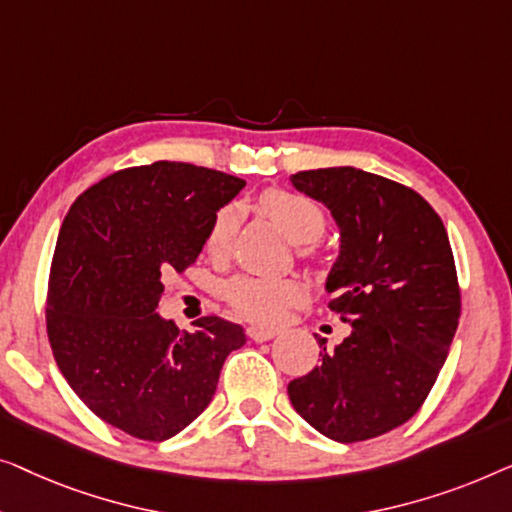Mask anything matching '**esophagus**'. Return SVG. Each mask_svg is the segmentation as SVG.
Here are the masks:
<instances>
[{
  "label": "esophagus",
  "mask_w": 512,
  "mask_h": 512,
  "mask_svg": "<svg viewBox=\"0 0 512 512\" xmlns=\"http://www.w3.org/2000/svg\"><path fill=\"white\" fill-rule=\"evenodd\" d=\"M278 331L276 329H262V327H250L248 329V336L253 338L255 343H264V341H271L273 336H276Z\"/></svg>",
  "instance_id": "obj_1"
}]
</instances>
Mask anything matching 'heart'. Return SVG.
Here are the masks:
<instances>
[{
    "label": "heart",
    "mask_w": 512,
    "mask_h": 512,
    "mask_svg": "<svg viewBox=\"0 0 512 512\" xmlns=\"http://www.w3.org/2000/svg\"><path fill=\"white\" fill-rule=\"evenodd\" d=\"M259 211L276 222L287 239L306 243L299 248L301 255L311 253L308 243L318 241L327 227V215L318 201L290 190H264L257 197ZM236 229L234 208H220L215 213L206 236V250L211 255H225ZM225 299L241 318L255 325H276L285 318L287 308L297 304L301 287L292 278L236 276L225 285Z\"/></svg>",
    "instance_id": "b5f03b06"
}]
</instances>
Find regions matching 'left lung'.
<instances>
[{
  "label": "left lung",
  "mask_w": 512,
  "mask_h": 512,
  "mask_svg": "<svg viewBox=\"0 0 512 512\" xmlns=\"http://www.w3.org/2000/svg\"><path fill=\"white\" fill-rule=\"evenodd\" d=\"M290 181L329 208L341 234L325 290L352 331L334 350L322 338V362L287 394L331 441H369L420 410L450 352L462 297L448 232L415 190L369 171L313 169Z\"/></svg>",
  "instance_id": "8db88e82"
}]
</instances>
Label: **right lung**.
I'll use <instances>...</instances> for the list:
<instances>
[{"mask_svg": "<svg viewBox=\"0 0 512 512\" xmlns=\"http://www.w3.org/2000/svg\"><path fill=\"white\" fill-rule=\"evenodd\" d=\"M246 181L185 162L115 171L62 222L50 264L46 327L55 362L97 417L167 441L211 403L246 331L208 315L181 331L157 313L169 271L204 248L215 213Z\"/></svg>", "mask_w": 512, "mask_h": 512, "instance_id": "add662e5", "label": "right lung"}]
</instances>
